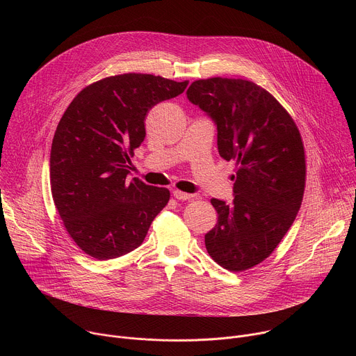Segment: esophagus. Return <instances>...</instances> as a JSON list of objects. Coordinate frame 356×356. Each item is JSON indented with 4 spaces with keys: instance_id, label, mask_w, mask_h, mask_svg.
I'll list each match as a JSON object with an SVG mask.
<instances>
[{
    "instance_id": "34e87169",
    "label": "esophagus",
    "mask_w": 356,
    "mask_h": 356,
    "mask_svg": "<svg viewBox=\"0 0 356 356\" xmlns=\"http://www.w3.org/2000/svg\"><path fill=\"white\" fill-rule=\"evenodd\" d=\"M173 195L179 201H188V200H191L194 197L193 194H188V193H184V191H180V190H175Z\"/></svg>"
}]
</instances>
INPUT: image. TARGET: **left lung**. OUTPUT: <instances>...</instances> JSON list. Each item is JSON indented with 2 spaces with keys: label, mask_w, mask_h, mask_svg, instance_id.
Wrapping results in <instances>:
<instances>
[{
  "label": "left lung",
  "mask_w": 356,
  "mask_h": 356,
  "mask_svg": "<svg viewBox=\"0 0 356 356\" xmlns=\"http://www.w3.org/2000/svg\"><path fill=\"white\" fill-rule=\"evenodd\" d=\"M187 98L217 124L220 156L235 162L232 202L211 200L218 222L204 236L207 252L227 270H248L270 257L300 210L307 172L300 131L249 80L200 79Z\"/></svg>",
  "instance_id": "left-lung-1"
}]
</instances>
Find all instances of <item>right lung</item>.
I'll return each mask as SVG.
<instances>
[{
    "instance_id": "add662e5",
    "label": "right lung",
    "mask_w": 356,
    "mask_h": 356,
    "mask_svg": "<svg viewBox=\"0 0 356 356\" xmlns=\"http://www.w3.org/2000/svg\"><path fill=\"white\" fill-rule=\"evenodd\" d=\"M188 81L124 73L84 87L62 115L50 150V187L63 225L91 258L107 261L136 249L170 191L127 179L145 118Z\"/></svg>"
}]
</instances>
